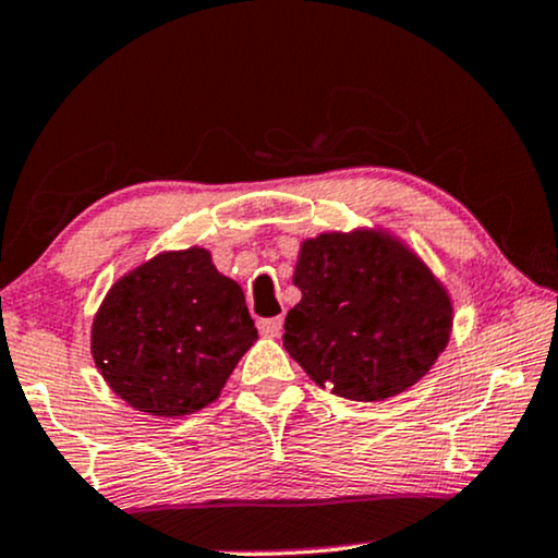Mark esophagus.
I'll return each mask as SVG.
<instances>
[{
    "instance_id": "34e87169",
    "label": "esophagus",
    "mask_w": 558,
    "mask_h": 558,
    "mask_svg": "<svg viewBox=\"0 0 558 558\" xmlns=\"http://www.w3.org/2000/svg\"><path fill=\"white\" fill-rule=\"evenodd\" d=\"M257 329H259V335H265V337H280V331H283V316H272V319H259Z\"/></svg>"
}]
</instances>
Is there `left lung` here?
<instances>
[{
	"instance_id": "left-lung-1",
	"label": "left lung",
	"mask_w": 558,
	"mask_h": 558,
	"mask_svg": "<svg viewBox=\"0 0 558 558\" xmlns=\"http://www.w3.org/2000/svg\"><path fill=\"white\" fill-rule=\"evenodd\" d=\"M283 348L314 384L352 401L414 386L446 350L453 306L429 267L384 231L319 234L301 244Z\"/></svg>"
}]
</instances>
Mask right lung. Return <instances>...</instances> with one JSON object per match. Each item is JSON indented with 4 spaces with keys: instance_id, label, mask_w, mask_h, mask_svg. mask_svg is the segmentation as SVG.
Wrapping results in <instances>:
<instances>
[{
    "instance_id": "1",
    "label": "right lung",
    "mask_w": 558,
    "mask_h": 558,
    "mask_svg": "<svg viewBox=\"0 0 558 558\" xmlns=\"http://www.w3.org/2000/svg\"><path fill=\"white\" fill-rule=\"evenodd\" d=\"M257 340L239 283L210 252H161L123 275L92 322V357L138 412L182 417L218 399Z\"/></svg>"
}]
</instances>
